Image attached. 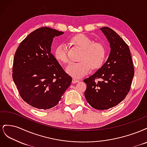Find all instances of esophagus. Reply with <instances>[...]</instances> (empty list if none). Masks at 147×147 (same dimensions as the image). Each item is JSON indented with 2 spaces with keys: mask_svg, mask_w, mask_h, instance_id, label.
<instances>
[{
  "mask_svg": "<svg viewBox=\"0 0 147 147\" xmlns=\"http://www.w3.org/2000/svg\"><path fill=\"white\" fill-rule=\"evenodd\" d=\"M72 82V83H77L79 82V80H78L75 79V78H73Z\"/></svg>",
  "mask_w": 147,
  "mask_h": 147,
  "instance_id": "esophagus-1",
  "label": "esophagus"
}]
</instances>
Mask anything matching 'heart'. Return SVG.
I'll use <instances>...</instances> for the list:
<instances>
[{
	"label": "heart",
	"instance_id": "heart-1",
	"mask_svg": "<svg viewBox=\"0 0 147 147\" xmlns=\"http://www.w3.org/2000/svg\"><path fill=\"white\" fill-rule=\"evenodd\" d=\"M70 42L82 49L77 63H70L66 69L67 72L71 76L79 78L86 75L91 67L93 70L98 69L104 64L106 57V50L103 44L94 42L87 35L80 34L70 38ZM55 59L62 63H68L66 48L64 45L57 46L54 51Z\"/></svg>",
	"mask_w": 147,
	"mask_h": 147
}]
</instances>
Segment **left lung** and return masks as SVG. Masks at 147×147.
I'll use <instances>...</instances> for the list:
<instances>
[{
    "mask_svg": "<svg viewBox=\"0 0 147 147\" xmlns=\"http://www.w3.org/2000/svg\"><path fill=\"white\" fill-rule=\"evenodd\" d=\"M107 38L110 53L107 60L97 72L83 82L84 96L92 107L107 110L125 98L131 89L134 69L129 48L122 38L108 27L100 28Z\"/></svg>",
    "mask_w": 147,
    "mask_h": 147,
    "instance_id": "left-lung-1",
    "label": "left lung"
}]
</instances>
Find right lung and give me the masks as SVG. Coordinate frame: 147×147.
<instances>
[{
  "label": "right lung",
  "mask_w": 147,
  "mask_h": 147,
  "mask_svg": "<svg viewBox=\"0 0 147 147\" xmlns=\"http://www.w3.org/2000/svg\"><path fill=\"white\" fill-rule=\"evenodd\" d=\"M63 34L40 28L28 35L16 51L12 77L21 98L33 107H54L72 82L51 53L53 38Z\"/></svg>",
  "instance_id": "obj_1"
}]
</instances>
